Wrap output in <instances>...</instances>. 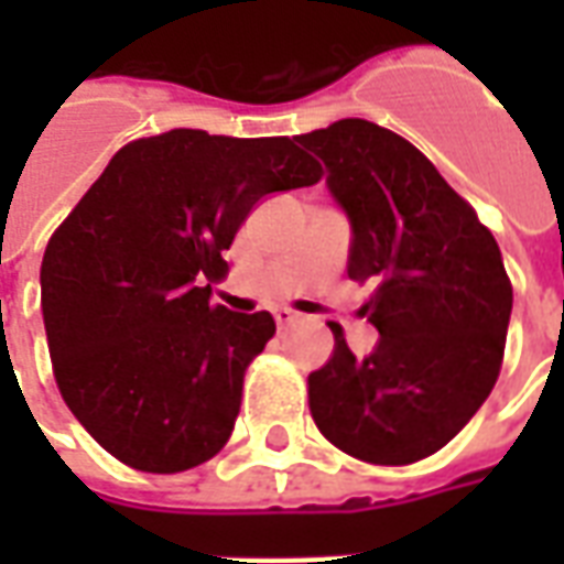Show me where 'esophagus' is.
Masks as SVG:
<instances>
[{"mask_svg":"<svg viewBox=\"0 0 564 564\" xmlns=\"http://www.w3.org/2000/svg\"><path fill=\"white\" fill-rule=\"evenodd\" d=\"M274 319H278V326H281V329H286V326H293V323H299V314H295V311H290V307H278V311H274Z\"/></svg>","mask_w":564,"mask_h":564,"instance_id":"1","label":"esophagus"}]
</instances>
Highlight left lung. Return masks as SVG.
I'll return each instance as SVG.
<instances>
[{"label": "left lung", "instance_id": "obj_1", "mask_svg": "<svg viewBox=\"0 0 564 564\" xmlns=\"http://www.w3.org/2000/svg\"><path fill=\"white\" fill-rule=\"evenodd\" d=\"M329 169L354 245L347 274L371 281L362 311L380 332L356 359L335 354L307 378L317 429L371 465H411L459 435L505 359L513 286L496 238L423 153L390 129L347 117L295 135Z\"/></svg>", "mask_w": 564, "mask_h": 564}]
</instances>
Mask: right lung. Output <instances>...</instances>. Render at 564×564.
<instances>
[{
  "label": "right lung",
  "mask_w": 564,
  "mask_h": 564,
  "mask_svg": "<svg viewBox=\"0 0 564 564\" xmlns=\"http://www.w3.org/2000/svg\"><path fill=\"white\" fill-rule=\"evenodd\" d=\"M323 177L295 139L172 129L129 141L42 259V314L68 411L115 459L177 474L232 435L269 311L210 305L259 198Z\"/></svg>",
  "instance_id": "1"
}]
</instances>
